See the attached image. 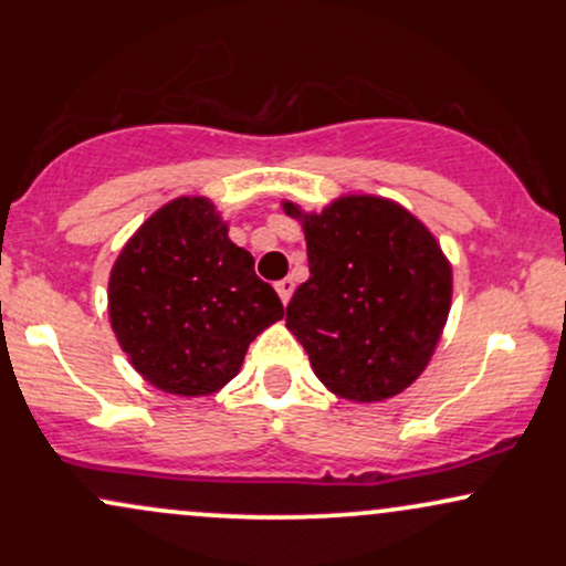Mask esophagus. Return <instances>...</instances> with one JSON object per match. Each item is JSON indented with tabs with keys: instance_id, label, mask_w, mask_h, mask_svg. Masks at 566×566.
Instances as JSON below:
<instances>
[{
	"instance_id": "esophagus-1",
	"label": "esophagus",
	"mask_w": 566,
	"mask_h": 566,
	"mask_svg": "<svg viewBox=\"0 0 566 566\" xmlns=\"http://www.w3.org/2000/svg\"><path fill=\"white\" fill-rule=\"evenodd\" d=\"M276 292H279V297H282V303L287 305L290 297H292V292H295V282H292L290 276H284L282 282H276Z\"/></svg>"
}]
</instances>
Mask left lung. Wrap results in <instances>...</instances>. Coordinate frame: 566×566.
<instances>
[{
  "label": "left lung",
  "instance_id": "obj_1",
  "mask_svg": "<svg viewBox=\"0 0 566 566\" xmlns=\"http://www.w3.org/2000/svg\"><path fill=\"white\" fill-rule=\"evenodd\" d=\"M282 210L303 226L308 282L287 305L316 378L348 401L391 399L431 361L452 305V265L399 201L343 193L322 212Z\"/></svg>",
  "mask_w": 566,
  "mask_h": 566
}]
</instances>
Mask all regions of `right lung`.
<instances>
[{"instance_id":"obj_1","label":"right lung","mask_w":566,"mask_h":566,"mask_svg":"<svg viewBox=\"0 0 566 566\" xmlns=\"http://www.w3.org/2000/svg\"><path fill=\"white\" fill-rule=\"evenodd\" d=\"M108 316L129 365L154 388L210 396L242 369L250 343L284 316L255 261L207 197L161 205L116 255Z\"/></svg>"}]
</instances>
